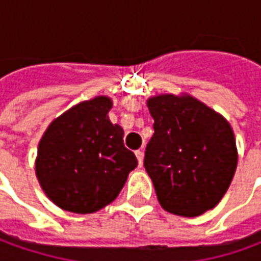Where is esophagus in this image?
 <instances>
[{
  "mask_svg": "<svg viewBox=\"0 0 261 261\" xmlns=\"http://www.w3.org/2000/svg\"><path fill=\"white\" fill-rule=\"evenodd\" d=\"M136 158H137V162H139V166H141V165H143V159H144L143 150H137V151H136Z\"/></svg>",
  "mask_w": 261,
  "mask_h": 261,
  "instance_id": "34e87169",
  "label": "esophagus"
}]
</instances>
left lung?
<instances>
[{
    "label": "left lung",
    "mask_w": 261,
    "mask_h": 261,
    "mask_svg": "<svg viewBox=\"0 0 261 261\" xmlns=\"http://www.w3.org/2000/svg\"><path fill=\"white\" fill-rule=\"evenodd\" d=\"M154 120L144 167L162 208L180 217L212 210L228 191L237 169L229 122L189 94L150 96Z\"/></svg>",
    "instance_id": "8db88e82"
}]
</instances>
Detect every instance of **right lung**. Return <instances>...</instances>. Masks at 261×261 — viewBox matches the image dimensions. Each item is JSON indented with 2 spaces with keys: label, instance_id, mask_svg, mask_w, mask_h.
Here are the masks:
<instances>
[{
  "label": "right lung",
  "instance_id": "obj_1",
  "mask_svg": "<svg viewBox=\"0 0 261 261\" xmlns=\"http://www.w3.org/2000/svg\"><path fill=\"white\" fill-rule=\"evenodd\" d=\"M113 99L98 95L73 105L50 122L41 136L36 176L43 192L59 208L92 214L121 192L134 153L124 147V130L110 121Z\"/></svg>",
  "mask_w": 261,
  "mask_h": 261
}]
</instances>
